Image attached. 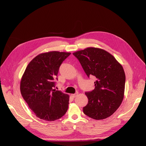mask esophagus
Segmentation results:
<instances>
[{
    "instance_id": "esophagus-1",
    "label": "esophagus",
    "mask_w": 146,
    "mask_h": 146,
    "mask_svg": "<svg viewBox=\"0 0 146 146\" xmlns=\"http://www.w3.org/2000/svg\"><path fill=\"white\" fill-rule=\"evenodd\" d=\"M77 95H78V93H75V94H71V96L72 97V98H75V97H76V96H77Z\"/></svg>"
}]
</instances>
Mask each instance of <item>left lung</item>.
<instances>
[{"instance_id": "1", "label": "left lung", "mask_w": 146, "mask_h": 146, "mask_svg": "<svg viewBox=\"0 0 146 146\" xmlns=\"http://www.w3.org/2000/svg\"><path fill=\"white\" fill-rule=\"evenodd\" d=\"M87 77L96 78L95 88L86 92L88 104L83 112L92 119H106L118 109L124 97L125 74L113 55L99 48L87 47L73 53Z\"/></svg>"}]
</instances>
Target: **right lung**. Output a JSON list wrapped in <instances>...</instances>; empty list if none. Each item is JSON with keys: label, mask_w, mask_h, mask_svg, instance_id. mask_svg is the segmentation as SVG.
I'll use <instances>...</instances> for the list:
<instances>
[{"label": "right lung", "mask_w": 146, "mask_h": 146, "mask_svg": "<svg viewBox=\"0 0 146 146\" xmlns=\"http://www.w3.org/2000/svg\"><path fill=\"white\" fill-rule=\"evenodd\" d=\"M70 54L57 51L41 53L25 69L20 83L21 93L29 108L41 119L53 121L66 112L69 96L53 88L60 65Z\"/></svg>", "instance_id": "obj_1"}]
</instances>
